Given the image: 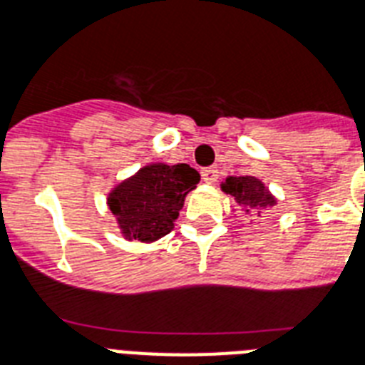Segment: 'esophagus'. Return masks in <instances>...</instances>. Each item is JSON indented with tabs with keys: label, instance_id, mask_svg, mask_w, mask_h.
Listing matches in <instances>:
<instances>
[{
	"label": "esophagus",
	"instance_id": "34e87169",
	"mask_svg": "<svg viewBox=\"0 0 365 365\" xmlns=\"http://www.w3.org/2000/svg\"><path fill=\"white\" fill-rule=\"evenodd\" d=\"M200 174H202V180L206 183H215V182H217V176H219L217 168H213V167L204 168V170Z\"/></svg>",
	"mask_w": 365,
	"mask_h": 365
}]
</instances>
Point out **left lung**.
Returning a JSON list of instances; mask_svg holds the SVG:
<instances>
[{
	"label": "left lung",
	"mask_w": 365,
	"mask_h": 365,
	"mask_svg": "<svg viewBox=\"0 0 365 365\" xmlns=\"http://www.w3.org/2000/svg\"><path fill=\"white\" fill-rule=\"evenodd\" d=\"M221 191L234 198L244 215H260L277 204V198L269 192L264 182L255 176H229L221 182Z\"/></svg>",
	"instance_id": "1"
}]
</instances>
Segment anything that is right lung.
<instances>
[{
  "instance_id": "right-lung-1",
  "label": "right lung",
  "mask_w": 365,
  "mask_h": 365,
  "mask_svg": "<svg viewBox=\"0 0 365 365\" xmlns=\"http://www.w3.org/2000/svg\"><path fill=\"white\" fill-rule=\"evenodd\" d=\"M198 180L200 174L185 163H148L115 183L106 195V204L121 236L142 244L167 236Z\"/></svg>"
}]
</instances>
